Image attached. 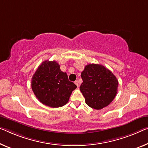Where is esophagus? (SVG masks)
<instances>
[{"label": "esophagus", "mask_w": 148, "mask_h": 148, "mask_svg": "<svg viewBox=\"0 0 148 148\" xmlns=\"http://www.w3.org/2000/svg\"><path fill=\"white\" fill-rule=\"evenodd\" d=\"M75 84L77 86V87H79V81H75Z\"/></svg>", "instance_id": "1"}]
</instances>
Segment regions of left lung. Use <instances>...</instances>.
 I'll list each match as a JSON object with an SVG mask.
<instances>
[{
    "label": "left lung",
    "mask_w": 148,
    "mask_h": 148,
    "mask_svg": "<svg viewBox=\"0 0 148 148\" xmlns=\"http://www.w3.org/2000/svg\"><path fill=\"white\" fill-rule=\"evenodd\" d=\"M80 90L90 108L101 110L107 106L118 91L119 81L110 70L100 64H88L81 72Z\"/></svg>",
    "instance_id": "8db88e82"
}]
</instances>
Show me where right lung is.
Here are the masks:
<instances>
[{"mask_svg": "<svg viewBox=\"0 0 148 148\" xmlns=\"http://www.w3.org/2000/svg\"><path fill=\"white\" fill-rule=\"evenodd\" d=\"M31 87L40 103L51 108L64 106L77 86L69 81L55 61L42 63L32 78Z\"/></svg>", "mask_w": 148, "mask_h": 148, "instance_id": "add662e5", "label": "right lung"}]
</instances>
